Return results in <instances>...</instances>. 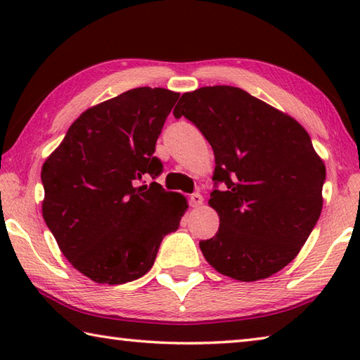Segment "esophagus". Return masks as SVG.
Here are the masks:
<instances>
[{
  "label": "esophagus",
  "instance_id": "34e87169",
  "mask_svg": "<svg viewBox=\"0 0 360 360\" xmlns=\"http://www.w3.org/2000/svg\"><path fill=\"white\" fill-rule=\"evenodd\" d=\"M188 203H191L192 208H198V206L203 205V197L198 192L192 193L191 198H188Z\"/></svg>",
  "mask_w": 360,
  "mask_h": 360
}]
</instances>
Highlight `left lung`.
Returning <instances> with one entry per match:
<instances>
[{
  "instance_id": "obj_1",
  "label": "left lung",
  "mask_w": 360,
  "mask_h": 360,
  "mask_svg": "<svg viewBox=\"0 0 360 360\" xmlns=\"http://www.w3.org/2000/svg\"><path fill=\"white\" fill-rule=\"evenodd\" d=\"M173 114L191 120L214 150L210 206L221 224L212 238L200 241L205 259L238 281L283 270L300 252L322 210L326 165L307 130L230 85L184 94Z\"/></svg>"
}]
</instances>
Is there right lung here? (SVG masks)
I'll list each match as a JSON object with an SVG mask.
<instances>
[{"label":"right lung","mask_w":360,"mask_h":360,"mask_svg":"<svg viewBox=\"0 0 360 360\" xmlns=\"http://www.w3.org/2000/svg\"><path fill=\"white\" fill-rule=\"evenodd\" d=\"M179 94L138 87L87 109L42 165V217L70 264L98 284L148 273L163 236L176 231L187 202L160 184L154 155Z\"/></svg>","instance_id":"obj_1"}]
</instances>
